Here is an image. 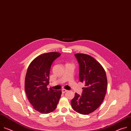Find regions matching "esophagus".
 Listing matches in <instances>:
<instances>
[{
  "instance_id": "esophagus-1",
  "label": "esophagus",
  "mask_w": 131,
  "mask_h": 131,
  "mask_svg": "<svg viewBox=\"0 0 131 131\" xmlns=\"http://www.w3.org/2000/svg\"><path fill=\"white\" fill-rule=\"evenodd\" d=\"M66 91H67V90H66V89H62V93H65V92H66Z\"/></svg>"
}]
</instances>
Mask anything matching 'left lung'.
Segmentation results:
<instances>
[{"instance_id":"1","label":"left lung","mask_w":131,"mask_h":131,"mask_svg":"<svg viewBox=\"0 0 131 131\" xmlns=\"http://www.w3.org/2000/svg\"><path fill=\"white\" fill-rule=\"evenodd\" d=\"M75 56L79 64V80L85 85L81 96L75 93L71 105L76 112L87 115L103 102L107 88L106 76L102 65L90 55L78 53Z\"/></svg>"}]
</instances>
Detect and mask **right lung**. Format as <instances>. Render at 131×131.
Masks as SVG:
<instances>
[{
  "mask_svg": "<svg viewBox=\"0 0 131 131\" xmlns=\"http://www.w3.org/2000/svg\"><path fill=\"white\" fill-rule=\"evenodd\" d=\"M61 53L49 52L41 54L30 64L25 78V88L28 100L40 113H49L55 110L62 91L49 89L51 65Z\"/></svg>",
  "mask_w": 131,
  "mask_h": 131,
  "instance_id": "1",
  "label": "right lung"
}]
</instances>
